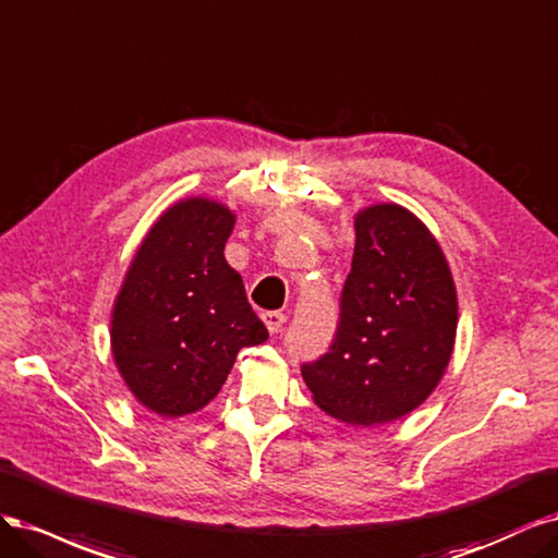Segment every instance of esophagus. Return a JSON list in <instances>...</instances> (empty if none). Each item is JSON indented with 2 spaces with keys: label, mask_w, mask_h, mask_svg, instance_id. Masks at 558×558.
<instances>
[{
  "label": "esophagus",
  "mask_w": 558,
  "mask_h": 558,
  "mask_svg": "<svg viewBox=\"0 0 558 558\" xmlns=\"http://www.w3.org/2000/svg\"><path fill=\"white\" fill-rule=\"evenodd\" d=\"M262 319H264V325H266V329L271 331V333H278L280 329H282V325L287 322V315H282L280 311H268V313H264L262 315Z\"/></svg>",
  "instance_id": "esophagus-1"
}]
</instances>
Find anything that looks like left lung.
Segmentation results:
<instances>
[{
  "instance_id": "obj_1",
  "label": "left lung",
  "mask_w": 558,
  "mask_h": 558,
  "mask_svg": "<svg viewBox=\"0 0 558 558\" xmlns=\"http://www.w3.org/2000/svg\"><path fill=\"white\" fill-rule=\"evenodd\" d=\"M352 271L329 352L301 366L315 403L354 426L401 420L436 389L457 336V290L438 241L399 204L354 218Z\"/></svg>"
}]
</instances>
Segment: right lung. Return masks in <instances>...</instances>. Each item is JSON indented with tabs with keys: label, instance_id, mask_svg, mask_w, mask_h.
I'll return each instance as SVG.
<instances>
[{
	"label": "right lung",
	"instance_id": "1",
	"mask_svg": "<svg viewBox=\"0 0 558 558\" xmlns=\"http://www.w3.org/2000/svg\"><path fill=\"white\" fill-rule=\"evenodd\" d=\"M236 222L227 206L192 196L159 215L113 305L111 348L141 405L183 417L215 399L241 348L268 338L243 278L225 259Z\"/></svg>",
	"mask_w": 558,
	"mask_h": 558
}]
</instances>
